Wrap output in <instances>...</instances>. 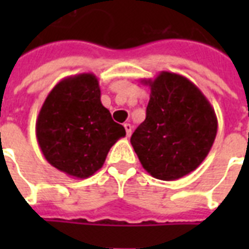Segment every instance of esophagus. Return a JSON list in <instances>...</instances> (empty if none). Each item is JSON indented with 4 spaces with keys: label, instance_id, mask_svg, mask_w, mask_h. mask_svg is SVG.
Segmentation results:
<instances>
[{
    "label": "esophagus",
    "instance_id": "obj_1",
    "mask_svg": "<svg viewBox=\"0 0 249 249\" xmlns=\"http://www.w3.org/2000/svg\"><path fill=\"white\" fill-rule=\"evenodd\" d=\"M124 128H125V132H126V137H130L132 134V125L130 124H124Z\"/></svg>",
    "mask_w": 249,
    "mask_h": 249
}]
</instances>
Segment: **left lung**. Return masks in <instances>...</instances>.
<instances>
[{
    "mask_svg": "<svg viewBox=\"0 0 249 249\" xmlns=\"http://www.w3.org/2000/svg\"><path fill=\"white\" fill-rule=\"evenodd\" d=\"M150 86L146 120L130 143L152 177L174 181L191 173L211 151L217 134V116L205 95L185 76L161 71Z\"/></svg>",
    "mask_w": 249,
    "mask_h": 249,
    "instance_id": "left-lung-1",
    "label": "left lung"
}]
</instances>
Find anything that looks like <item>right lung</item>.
Here are the masks:
<instances>
[{"label":"right lung","mask_w":249,"mask_h":249,"mask_svg":"<svg viewBox=\"0 0 249 249\" xmlns=\"http://www.w3.org/2000/svg\"><path fill=\"white\" fill-rule=\"evenodd\" d=\"M36 137L49 164L84 179L103 166L125 129L102 105L97 76L88 72L68 76L53 88L37 116Z\"/></svg>","instance_id":"right-lung-1"}]
</instances>
